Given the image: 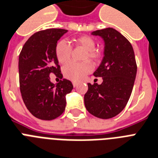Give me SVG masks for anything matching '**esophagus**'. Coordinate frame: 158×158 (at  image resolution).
Wrapping results in <instances>:
<instances>
[{
  "instance_id": "esophagus-1",
  "label": "esophagus",
  "mask_w": 158,
  "mask_h": 158,
  "mask_svg": "<svg viewBox=\"0 0 158 158\" xmlns=\"http://www.w3.org/2000/svg\"><path fill=\"white\" fill-rule=\"evenodd\" d=\"M73 86H74V87H77V85H78V83H77V82H73Z\"/></svg>"
}]
</instances>
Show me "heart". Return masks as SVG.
I'll use <instances>...</instances> for the list:
<instances>
[{"instance_id": "1", "label": "heart", "mask_w": 158, "mask_h": 158, "mask_svg": "<svg viewBox=\"0 0 158 158\" xmlns=\"http://www.w3.org/2000/svg\"><path fill=\"white\" fill-rule=\"evenodd\" d=\"M74 43L76 46H79L86 50L83 56V60H89L93 63H96L101 58V53L96 50V42L92 37L88 35H82L74 40ZM72 53V48L65 40L57 42L55 47V55L59 63L66 64L70 60ZM92 69V64L86 61L80 63L70 62L63 68V75L66 79L72 81H80L87 75L91 72Z\"/></svg>"}]
</instances>
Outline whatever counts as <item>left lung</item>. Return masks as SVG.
I'll return each mask as SVG.
<instances>
[{
    "label": "left lung",
    "mask_w": 158,
    "mask_h": 158,
    "mask_svg": "<svg viewBox=\"0 0 158 158\" xmlns=\"http://www.w3.org/2000/svg\"><path fill=\"white\" fill-rule=\"evenodd\" d=\"M105 42L104 57L94 76L102 77L101 84L88 83L84 104L88 112L102 119L114 118L123 111L130 98L137 66L134 50L128 40L114 28L92 32Z\"/></svg>",
    "instance_id": "left-lung-1"
}]
</instances>
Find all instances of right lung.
Returning <instances> with one entry per match:
<instances>
[{"label":"right lung","instance_id":"right-lung-1","mask_svg":"<svg viewBox=\"0 0 158 158\" xmlns=\"http://www.w3.org/2000/svg\"><path fill=\"white\" fill-rule=\"evenodd\" d=\"M67 30L52 28L40 31L27 40L19 54V85L26 107L33 116L52 120L66 109V94L73 89L72 83L63 79L56 85L49 75L62 78L55 47Z\"/></svg>","mask_w":158,"mask_h":158}]
</instances>
